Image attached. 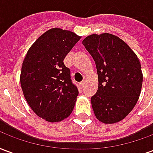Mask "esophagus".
<instances>
[{"label": "esophagus", "mask_w": 153, "mask_h": 153, "mask_svg": "<svg viewBox=\"0 0 153 153\" xmlns=\"http://www.w3.org/2000/svg\"><path fill=\"white\" fill-rule=\"evenodd\" d=\"M79 84H80V86L82 87V88H83V86H84V84H85V81H84V80H83V81H81Z\"/></svg>", "instance_id": "esophagus-1"}]
</instances>
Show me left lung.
Wrapping results in <instances>:
<instances>
[{"instance_id": "obj_1", "label": "left lung", "mask_w": 153, "mask_h": 153, "mask_svg": "<svg viewBox=\"0 0 153 153\" xmlns=\"http://www.w3.org/2000/svg\"><path fill=\"white\" fill-rule=\"evenodd\" d=\"M83 45L93 56L98 89L91 103L98 120L114 124L131 111L141 93V64L130 47L115 35L92 34Z\"/></svg>"}]
</instances>
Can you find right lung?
Wrapping results in <instances>:
<instances>
[{
	"instance_id": "add662e5",
	"label": "right lung",
	"mask_w": 153,
	"mask_h": 153,
	"mask_svg": "<svg viewBox=\"0 0 153 153\" xmlns=\"http://www.w3.org/2000/svg\"><path fill=\"white\" fill-rule=\"evenodd\" d=\"M81 37L54 28L28 49L20 74L25 99L31 109L49 122H59L73 111L79 91L64 59Z\"/></svg>"
}]
</instances>
